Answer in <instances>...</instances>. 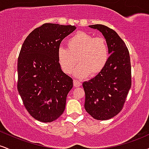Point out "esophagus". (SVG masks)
Masks as SVG:
<instances>
[{
    "mask_svg": "<svg viewBox=\"0 0 149 149\" xmlns=\"http://www.w3.org/2000/svg\"><path fill=\"white\" fill-rule=\"evenodd\" d=\"M81 85V83H80L79 80L76 79L73 80V85H74V87H76L77 88V87H80Z\"/></svg>",
    "mask_w": 149,
    "mask_h": 149,
    "instance_id": "esophagus-1",
    "label": "esophagus"
}]
</instances>
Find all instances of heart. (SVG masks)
I'll return each mask as SVG.
<instances>
[{"mask_svg": "<svg viewBox=\"0 0 149 149\" xmlns=\"http://www.w3.org/2000/svg\"><path fill=\"white\" fill-rule=\"evenodd\" d=\"M68 49L59 47L57 59L61 69L69 74L76 64V77L97 76L103 71L109 61L110 52L107 40L103 37H94L84 31H78L66 42Z\"/></svg>", "mask_w": 149, "mask_h": 149, "instance_id": "b5f03b06", "label": "heart"}]
</instances>
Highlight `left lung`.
<instances>
[{
  "mask_svg": "<svg viewBox=\"0 0 149 149\" xmlns=\"http://www.w3.org/2000/svg\"><path fill=\"white\" fill-rule=\"evenodd\" d=\"M103 34L111 55L100 74L83 83L85 109L99 120L110 119L123 109L132 85L130 57L123 40L114 30L102 24L89 26Z\"/></svg>",
  "mask_w": 149,
  "mask_h": 149,
  "instance_id": "1",
  "label": "left lung"
}]
</instances>
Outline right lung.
Wrapping results in <instances>:
<instances>
[{"label":"right lung","mask_w":149,"mask_h":149,"mask_svg":"<svg viewBox=\"0 0 149 149\" xmlns=\"http://www.w3.org/2000/svg\"><path fill=\"white\" fill-rule=\"evenodd\" d=\"M75 26L46 23L35 29L22 46L17 61V90L33 118L55 120L64 112L73 80L61 71L57 59L61 42Z\"/></svg>","instance_id":"obj_1"}]
</instances>
